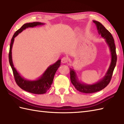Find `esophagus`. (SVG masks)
<instances>
[{
  "instance_id": "1",
  "label": "esophagus",
  "mask_w": 124,
  "mask_h": 124,
  "mask_svg": "<svg viewBox=\"0 0 124 124\" xmlns=\"http://www.w3.org/2000/svg\"><path fill=\"white\" fill-rule=\"evenodd\" d=\"M67 62V58L65 57H63L61 60V62L62 63H66Z\"/></svg>"
}]
</instances>
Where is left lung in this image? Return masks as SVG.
Masks as SVG:
<instances>
[{"instance_id":"left-lung-1","label":"left lung","mask_w":124,"mask_h":124,"mask_svg":"<svg viewBox=\"0 0 124 124\" xmlns=\"http://www.w3.org/2000/svg\"><path fill=\"white\" fill-rule=\"evenodd\" d=\"M93 22L96 25L99 35L105 39V41L109 47L111 54V62L104 77L96 83L93 84H87L80 81L74 69L73 68H70L71 82L77 91L84 93H95L106 87L111 80L113 71L117 62L116 46L112 35L101 23L96 21H93Z\"/></svg>"}]
</instances>
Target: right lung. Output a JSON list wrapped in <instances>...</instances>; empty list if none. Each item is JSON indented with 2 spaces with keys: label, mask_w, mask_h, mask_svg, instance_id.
<instances>
[{
  "label": "right lung",
  "mask_w": 124,
  "mask_h": 124,
  "mask_svg": "<svg viewBox=\"0 0 124 124\" xmlns=\"http://www.w3.org/2000/svg\"><path fill=\"white\" fill-rule=\"evenodd\" d=\"M45 23L39 22H35L32 23H25V24H23L21 28L16 31L14 34L11 39V43H10L9 47V62L12 69L16 83L17 84V85L23 90L36 94H43L46 93L47 91L51 88L55 74L58 68L60 66L61 61V60H57L55 63L50 65L43 74L37 79L28 80L23 77L14 67L12 60V50L13 45L14 41V38L18 34L22 32L23 30H24L27 28H34L37 27V26L45 25Z\"/></svg>",
  "instance_id": "obj_1"
}]
</instances>
